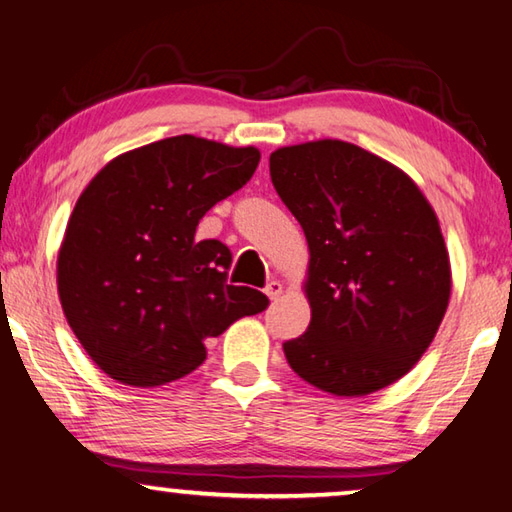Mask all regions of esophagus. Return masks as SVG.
<instances>
[{
  "instance_id": "obj_1",
  "label": "esophagus",
  "mask_w": 512,
  "mask_h": 512,
  "mask_svg": "<svg viewBox=\"0 0 512 512\" xmlns=\"http://www.w3.org/2000/svg\"><path fill=\"white\" fill-rule=\"evenodd\" d=\"M282 289H284V287H282V282H280V280H271V282L266 284V289H264V291H266V296H268V298H271V300H277V298L282 296Z\"/></svg>"
}]
</instances>
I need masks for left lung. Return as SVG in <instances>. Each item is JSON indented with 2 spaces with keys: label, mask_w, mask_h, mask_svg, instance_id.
<instances>
[{
  "label": "left lung",
  "mask_w": 512,
  "mask_h": 512,
  "mask_svg": "<svg viewBox=\"0 0 512 512\" xmlns=\"http://www.w3.org/2000/svg\"><path fill=\"white\" fill-rule=\"evenodd\" d=\"M268 164L309 244L311 320L284 357L339 397L391 386L427 352L449 305L436 212L402 169L350 142L282 146Z\"/></svg>",
  "instance_id": "8db88e82"
}]
</instances>
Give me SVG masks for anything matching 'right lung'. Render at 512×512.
<instances>
[{"label":"right lung","instance_id":"right-lung-1","mask_svg":"<svg viewBox=\"0 0 512 512\" xmlns=\"http://www.w3.org/2000/svg\"><path fill=\"white\" fill-rule=\"evenodd\" d=\"M259 158L255 146L176 135L117 155L83 189L58 250V296L108 377L142 388L176 381L205 361L207 339L268 307L262 291L225 280L228 246L196 237Z\"/></svg>","mask_w":512,"mask_h":512}]
</instances>
